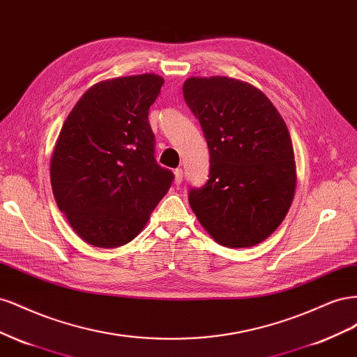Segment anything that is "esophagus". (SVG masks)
<instances>
[{
	"mask_svg": "<svg viewBox=\"0 0 357 357\" xmlns=\"http://www.w3.org/2000/svg\"><path fill=\"white\" fill-rule=\"evenodd\" d=\"M174 174H176V185H180V183L183 181V176H185V172H183L181 168H177Z\"/></svg>",
	"mask_w": 357,
	"mask_h": 357,
	"instance_id": "obj_1",
	"label": "esophagus"
}]
</instances>
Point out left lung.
<instances>
[{"label": "left lung", "instance_id": "left-lung-1", "mask_svg": "<svg viewBox=\"0 0 357 357\" xmlns=\"http://www.w3.org/2000/svg\"><path fill=\"white\" fill-rule=\"evenodd\" d=\"M183 95L210 150V174L189 204L215 243L241 248L268 238L294 201L289 129L268 96L231 77H190Z\"/></svg>", "mask_w": 357, "mask_h": 357}]
</instances>
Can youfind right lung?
<instances>
[{"label":"right lung","instance_id":"right-lung-1","mask_svg":"<svg viewBox=\"0 0 357 357\" xmlns=\"http://www.w3.org/2000/svg\"><path fill=\"white\" fill-rule=\"evenodd\" d=\"M162 84L156 74L96 83L62 125L50 160L52 190L71 228L91 245L132 241L174 180L158 165L149 123Z\"/></svg>","mask_w":357,"mask_h":357}]
</instances>
